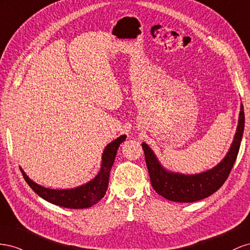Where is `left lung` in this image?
Here are the masks:
<instances>
[{
    "label": "left lung",
    "instance_id": "obj_1",
    "mask_svg": "<svg viewBox=\"0 0 250 250\" xmlns=\"http://www.w3.org/2000/svg\"><path fill=\"white\" fill-rule=\"evenodd\" d=\"M244 108L241 105L237 133L234 135L229 152L217 167L202 174L183 175L167 172L161 167L152 149L144 142L141 146L145 152L149 179L157 194L170 201L188 203L199 201L217 191L229 176L233 163L237 159L244 132Z\"/></svg>",
    "mask_w": 250,
    "mask_h": 250
}]
</instances>
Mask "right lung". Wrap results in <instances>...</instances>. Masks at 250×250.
Here are the masks:
<instances>
[{
	"label": "right lung",
	"mask_w": 250,
	"mask_h": 250,
	"mask_svg": "<svg viewBox=\"0 0 250 250\" xmlns=\"http://www.w3.org/2000/svg\"><path fill=\"white\" fill-rule=\"evenodd\" d=\"M125 138V135H123V136L118 137L105 146L104 152L103 154L101 172L98 173V175L93 180H91L90 182L76 188L50 189L42 188L41 185L33 182L31 179H29V177L25 174L22 168H21V172H22V175L28 185L40 197L45 199L46 201L67 208L80 209L91 208L92 205L96 204L105 195L106 188H108L109 185L110 172L114 160H115L117 149L121 142H124Z\"/></svg>",
	"instance_id": "1"
}]
</instances>
